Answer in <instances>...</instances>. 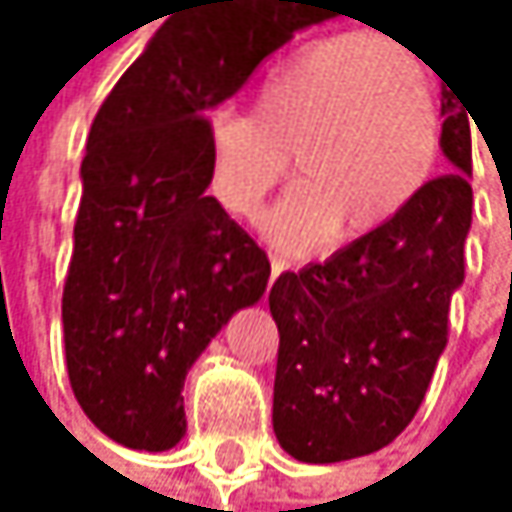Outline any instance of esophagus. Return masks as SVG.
Returning a JSON list of instances; mask_svg holds the SVG:
<instances>
[{"label":"esophagus","instance_id":"obj_1","mask_svg":"<svg viewBox=\"0 0 512 512\" xmlns=\"http://www.w3.org/2000/svg\"><path fill=\"white\" fill-rule=\"evenodd\" d=\"M288 270V264L282 261V258H270V279H276L279 273H285Z\"/></svg>","mask_w":512,"mask_h":512}]
</instances>
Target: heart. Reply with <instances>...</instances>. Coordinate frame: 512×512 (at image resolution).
<instances>
[{"mask_svg":"<svg viewBox=\"0 0 512 512\" xmlns=\"http://www.w3.org/2000/svg\"><path fill=\"white\" fill-rule=\"evenodd\" d=\"M208 187L239 221H258L294 168V187L267 221V239L304 258L344 224L378 230L415 199L439 153V104L427 67L371 33L301 45L261 82L254 110L205 125Z\"/></svg>","mask_w":512,"mask_h":512,"instance_id":"b5f03b06","label":"heart"}]
</instances>
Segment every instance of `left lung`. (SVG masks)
Masks as SVG:
<instances>
[{"mask_svg": "<svg viewBox=\"0 0 512 512\" xmlns=\"http://www.w3.org/2000/svg\"><path fill=\"white\" fill-rule=\"evenodd\" d=\"M451 94L442 91L439 147L455 174L424 184L393 221L325 264L282 273L270 288L279 328L273 433L304 464L390 445L421 408L445 350L473 221L470 110Z\"/></svg>", "mask_w": 512, "mask_h": 512, "instance_id": "8db88e82", "label": "left lung"}]
</instances>
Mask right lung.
<instances>
[{
  "instance_id": "1",
  "label": "right lung",
  "mask_w": 512,
  "mask_h": 512,
  "mask_svg": "<svg viewBox=\"0 0 512 512\" xmlns=\"http://www.w3.org/2000/svg\"><path fill=\"white\" fill-rule=\"evenodd\" d=\"M313 11L310 0H178L91 122L64 353L82 411L119 445L184 439L187 371L267 291L264 248L205 193V113Z\"/></svg>"
}]
</instances>
